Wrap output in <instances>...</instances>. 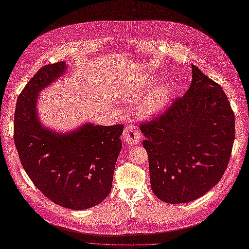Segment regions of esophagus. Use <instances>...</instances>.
Wrapping results in <instances>:
<instances>
[{
	"instance_id": "esophagus-1",
	"label": "esophagus",
	"mask_w": 249,
	"mask_h": 249,
	"mask_svg": "<svg viewBox=\"0 0 249 249\" xmlns=\"http://www.w3.org/2000/svg\"><path fill=\"white\" fill-rule=\"evenodd\" d=\"M123 138L129 145H136L140 142V132L133 125H128L123 132Z\"/></svg>"
}]
</instances>
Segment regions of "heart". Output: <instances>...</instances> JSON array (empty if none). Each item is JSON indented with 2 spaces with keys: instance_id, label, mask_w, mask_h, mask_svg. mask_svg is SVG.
Instances as JSON below:
<instances>
[{
  "instance_id": "1",
  "label": "heart",
  "mask_w": 249,
  "mask_h": 249,
  "mask_svg": "<svg viewBox=\"0 0 249 249\" xmlns=\"http://www.w3.org/2000/svg\"><path fill=\"white\" fill-rule=\"evenodd\" d=\"M149 85V82L146 83V86ZM133 98L132 91H128L125 95V100L131 101ZM171 99V92L169 88H162L160 90H157L154 92L143 104L141 107V111L145 115H154L162 111L170 102Z\"/></svg>"
}]
</instances>
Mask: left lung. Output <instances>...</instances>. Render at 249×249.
Masks as SVG:
<instances>
[{
	"instance_id": "obj_1",
	"label": "left lung",
	"mask_w": 249,
	"mask_h": 249,
	"mask_svg": "<svg viewBox=\"0 0 249 249\" xmlns=\"http://www.w3.org/2000/svg\"><path fill=\"white\" fill-rule=\"evenodd\" d=\"M183 97L143 122L153 193L167 203H187L206 195L227 170L235 136L234 113L221 86L192 65Z\"/></svg>"
}]
</instances>
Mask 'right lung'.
Returning <instances> with one entry per match:
<instances>
[{
	"label": "right lung",
	"mask_w": 249,
	"mask_h": 249,
	"mask_svg": "<svg viewBox=\"0 0 249 249\" xmlns=\"http://www.w3.org/2000/svg\"><path fill=\"white\" fill-rule=\"evenodd\" d=\"M66 70L64 61L44 65L29 81L17 101L14 139L35 186L56 205L81 211L110 194L124 126L85 123L63 134L43 127L36 110L38 93Z\"/></svg>",
	"instance_id": "right-lung-1"
}]
</instances>
